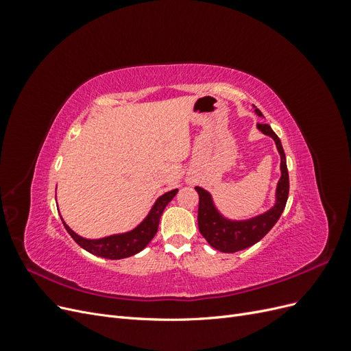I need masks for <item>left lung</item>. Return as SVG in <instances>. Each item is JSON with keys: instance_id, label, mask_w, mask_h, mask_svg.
Listing matches in <instances>:
<instances>
[{"instance_id": "1", "label": "left lung", "mask_w": 351, "mask_h": 351, "mask_svg": "<svg viewBox=\"0 0 351 351\" xmlns=\"http://www.w3.org/2000/svg\"><path fill=\"white\" fill-rule=\"evenodd\" d=\"M259 117L262 112L254 110ZM258 129L267 136H271L281 156V178L277 184V193H275V205L263 214L244 221H231L222 217L214 205V200L209 192L202 187H195L199 193V209H197V226L200 234L206 239L212 247L224 252L234 253L243 249H247L258 243L261 239L268 234V231L275 226L285 208L287 199H289V171H287L285 154L280 137L274 133L271 125L258 124Z\"/></svg>"}]
</instances>
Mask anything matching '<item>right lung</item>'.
<instances>
[{
	"label": "right lung",
	"mask_w": 351,
	"mask_h": 351,
	"mask_svg": "<svg viewBox=\"0 0 351 351\" xmlns=\"http://www.w3.org/2000/svg\"><path fill=\"white\" fill-rule=\"evenodd\" d=\"M178 190L174 189L171 192H167L162 196H159L155 202V205L149 210L147 217L141 222L139 226L133 228L132 231L123 232V234H112L108 237H102V239H84L79 234H76L64 221L66 230L69 234L73 237V240L76 241L80 247L84 250H88L92 254H97V256L105 258V259H123V258H129L133 256V254L139 253L143 250L149 241L154 239L158 231L159 226V219H161L162 212L165 206L173 200V197L177 195Z\"/></svg>",
	"instance_id": "add662e5"
}]
</instances>
